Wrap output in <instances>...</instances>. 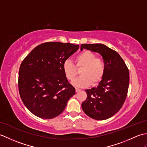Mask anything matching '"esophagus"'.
Masks as SVG:
<instances>
[{"label":"esophagus","instance_id":"esophagus-1","mask_svg":"<svg viewBox=\"0 0 147 147\" xmlns=\"http://www.w3.org/2000/svg\"><path fill=\"white\" fill-rule=\"evenodd\" d=\"M80 91H81V90H80V89L76 88V92H80Z\"/></svg>","mask_w":147,"mask_h":147}]
</instances>
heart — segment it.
Segmentation results:
<instances>
[{"instance_id":"heart-1","label":"heart","mask_w":147,"mask_h":147,"mask_svg":"<svg viewBox=\"0 0 147 147\" xmlns=\"http://www.w3.org/2000/svg\"><path fill=\"white\" fill-rule=\"evenodd\" d=\"M76 66L81 68V76L74 80L72 84L76 87H87L91 85H96L104 77L105 73V64L101 59L96 58L94 52L90 51H85L76 56L75 59ZM62 69L66 78L73 81L77 74V69L75 65L71 60H65Z\"/></svg>"}]
</instances>
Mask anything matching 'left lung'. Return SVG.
I'll return each mask as SVG.
<instances>
[{
	"mask_svg": "<svg viewBox=\"0 0 147 147\" xmlns=\"http://www.w3.org/2000/svg\"><path fill=\"white\" fill-rule=\"evenodd\" d=\"M83 49L100 54L105 70L98 85L85 90L87 98L82 107L92 119H107L116 114L125 101L129 83V70L119 54L104 44H82L81 51Z\"/></svg>",
	"mask_w": 147,
	"mask_h": 147,
	"instance_id": "left-lung-1",
	"label": "left lung"
}]
</instances>
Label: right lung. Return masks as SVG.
<instances>
[{"instance_id": "obj_1", "label": "right lung", "mask_w": 147, "mask_h": 147, "mask_svg": "<svg viewBox=\"0 0 147 147\" xmlns=\"http://www.w3.org/2000/svg\"><path fill=\"white\" fill-rule=\"evenodd\" d=\"M78 49V45L69 43L46 42L36 47L22 62L19 92L24 105L36 116L55 117L75 94L62 65Z\"/></svg>"}]
</instances>
